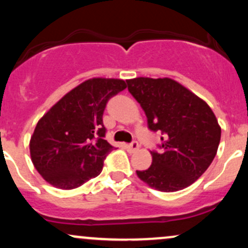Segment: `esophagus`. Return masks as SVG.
<instances>
[{"label": "esophagus", "mask_w": 248, "mask_h": 248, "mask_svg": "<svg viewBox=\"0 0 248 248\" xmlns=\"http://www.w3.org/2000/svg\"><path fill=\"white\" fill-rule=\"evenodd\" d=\"M127 148H128V150H129V152H136V150L140 148V144H139L138 141H133L132 143L128 144Z\"/></svg>", "instance_id": "1"}]
</instances>
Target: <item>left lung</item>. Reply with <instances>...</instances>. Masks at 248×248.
Listing matches in <instances>:
<instances>
[{
	"instance_id": "1",
	"label": "left lung",
	"mask_w": 248,
	"mask_h": 248,
	"mask_svg": "<svg viewBox=\"0 0 248 248\" xmlns=\"http://www.w3.org/2000/svg\"><path fill=\"white\" fill-rule=\"evenodd\" d=\"M153 132H160L161 153L150 152L152 166L136 170L153 189L175 192L201 177L217 154L221 129L205 101L170 78L127 80Z\"/></svg>"
}]
</instances>
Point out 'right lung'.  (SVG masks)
Segmentation results:
<instances>
[{
  "mask_svg": "<svg viewBox=\"0 0 248 248\" xmlns=\"http://www.w3.org/2000/svg\"><path fill=\"white\" fill-rule=\"evenodd\" d=\"M121 79L92 78L71 90L43 115L30 140L31 161L51 186L71 190L101 172L113 150L105 140L102 115Z\"/></svg>",
  "mask_w": 248,
  "mask_h": 248,
  "instance_id": "add662e5",
  "label": "right lung"
}]
</instances>
